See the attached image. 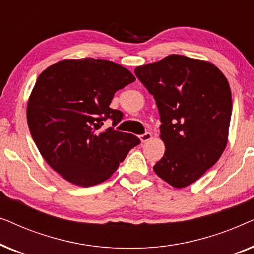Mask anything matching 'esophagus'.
Returning a JSON list of instances; mask_svg holds the SVG:
<instances>
[{
  "mask_svg": "<svg viewBox=\"0 0 254 254\" xmlns=\"http://www.w3.org/2000/svg\"><path fill=\"white\" fill-rule=\"evenodd\" d=\"M151 138H152V135H151V133H144V134L140 135V140H141L142 143H145V142L150 141Z\"/></svg>",
  "mask_w": 254,
  "mask_h": 254,
  "instance_id": "obj_1",
  "label": "esophagus"
}]
</instances>
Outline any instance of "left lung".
Listing matches in <instances>:
<instances>
[{"label": "left lung", "instance_id": "obj_1", "mask_svg": "<svg viewBox=\"0 0 254 254\" xmlns=\"http://www.w3.org/2000/svg\"><path fill=\"white\" fill-rule=\"evenodd\" d=\"M157 104L164 156L154 166L177 189L193 184L223 154L231 119L225 76L207 61L172 54L135 69Z\"/></svg>", "mask_w": 254, "mask_h": 254}]
</instances>
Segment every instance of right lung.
Instances as JSON below:
<instances>
[{
	"label": "right lung",
	"mask_w": 254,
	"mask_h": 254,
	"mask_svg": "<svg viewBox=\"0 0 254 254\" xmlns=\"http://www.w3.org/2000/svg\"><path fill=\"white\" fill-rule=\"evenodd\" d=\"M134 81L120 64L92 58L59 61L39 75L27 103V125L45 161L69 183H103L140 144L133 134L102 129L106 119L113 126L123 119L110 104Z\"/></svg>",
	"instance_id": "add662e5"
}]
</instances>
